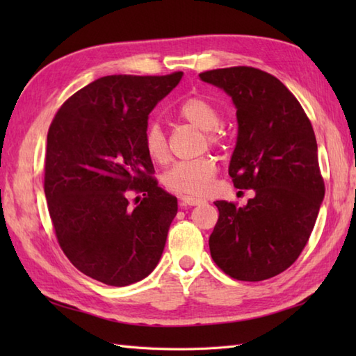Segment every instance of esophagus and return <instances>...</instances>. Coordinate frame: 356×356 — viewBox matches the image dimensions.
<instances>
[{
  "mask_svg": "<svg viewBox=\"0 0 356 356\" xmlns=\"http://www.w3.org/2000/svg\"><path fill=\"white\" fill-rule=\"evenodd\" d=\"M202 203H205V200L193 197V195H182V197H180V207H195L202 205Z\"/></svg>",
  "mask_w": 356,
  "mask_h": 356,
  "instance_id": "1",
  "label": "esophagus"
}]
</instances>
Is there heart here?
I'll use <instances>...</instances> for the list:
<instances>
[{"label": "heart", "mask_w": 356, "mask_h": 356, "mask_svg": "<svg viewBox=\"0 0 356 356\" xmlns=\"http://www.w3.org/2000/svg\"><path fill=\"white\" fill-rule=\"evenodd\" d=\"M179 118L205 131L209 147H218L223 142L220 131L222 115L217 105L205 96H191L177 107ZM143 147L151 161L166 163L170 159L168 139L161 124L153 122L143 133ZM217 176V163L211 156H202L194 161L174 163L163 174L166 190L184 195H205Z\"/></svg>", "instance_id": "1"}]
</instances>
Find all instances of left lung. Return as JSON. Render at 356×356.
I'll list each match as a JSON object with an SVG mask.
<instances>
[{
    "mask_svg": "<svg viewBox=\"0 0 356 356\" xmlns=\"http://www.w3.org/2000/svg\"><path fill=\"white\" fill-rule=\"evenodd\" d=\"M237 108L238 134L229 176L254 190L246 207L217 200L209 251L226 275L261 282L282 274L307 243L324 197L311 120L282 81L254 67L208 70Z\"/></svg>",
    "mask_w": 356,
    "mask_h": 356,
    "instance_id": "8db88e82",
    "label": "left lung"
}]
</instances>
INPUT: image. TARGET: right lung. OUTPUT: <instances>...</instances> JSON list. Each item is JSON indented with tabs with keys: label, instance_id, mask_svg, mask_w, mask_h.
<instances>
[{
	"label": "right lung",
	"instance_id": "add662e5",
	"mask_svg": "<svg viewBox=\"0 0 356 356\" xmlns=\"http://www.w3.org/2000/svg\"><path fill=\"white\" fill-rule=\"evenodd\" d=\"M182 74L99 78L50 124L44 193L53 229L73 266L101 283L140 282L162 257L177 199L157 186L143 133ZM130 192L144 197L131 204Z\"/></svg>",
	"mask_w": 356,
	"mask_h": 356
}]
</instances>
